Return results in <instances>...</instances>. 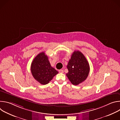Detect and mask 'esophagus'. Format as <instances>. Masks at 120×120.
<instances>
[{
  "instance_id": "34e87169",
  "label": "esophagus",
  "mask_w": 120,
  "mask_h": 120,
  "mask_svg": "<svg viewBox=\"0 0 120 120\" xmlns=\"http://www.w3.org/2000/svg\"><path fill=\"white\" fill-rule=\"evenodd\" d=\"M59 72L60 73H64V70H62V69H60L59 70Z\"/></svg>"
}]
</instances>
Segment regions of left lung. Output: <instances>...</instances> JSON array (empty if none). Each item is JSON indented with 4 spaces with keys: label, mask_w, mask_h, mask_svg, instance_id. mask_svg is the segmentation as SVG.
<instances>
[{
    "label": "left lung",
    "mask_w": 120,
    "mask_h": 120,
    "mask_svg": "<svg viewBox=\"0 0 120 120\" xmlns=\"http://www.w3.org/2000/svg\"><path fill=\"white\" fill-rule=\"evenodd\" d=\"M67 68L68 72L66 75L75 85H78L86 79L90 71L89 64L86 58L79 51L73 52Z\"/></svg>",
    "instance_id": "obj_1"
}]
</instances>
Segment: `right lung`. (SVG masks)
<instances>
[{"label":"right lung","mask_w":120,"mask_h":120,"mask_svg":"<svg viewBox=\"0 0 120 120\" xmlns=\"http://www.w3.org/2000/svg\"><path fill=\"white\" fill-rule=\"evenodd\" d=\"M33 76L41 84L49 82L58 72L51 66L48 56L45 52H41L34 59L31 65Z\"/></svg>","instance_id":"1"}]
</instances>
